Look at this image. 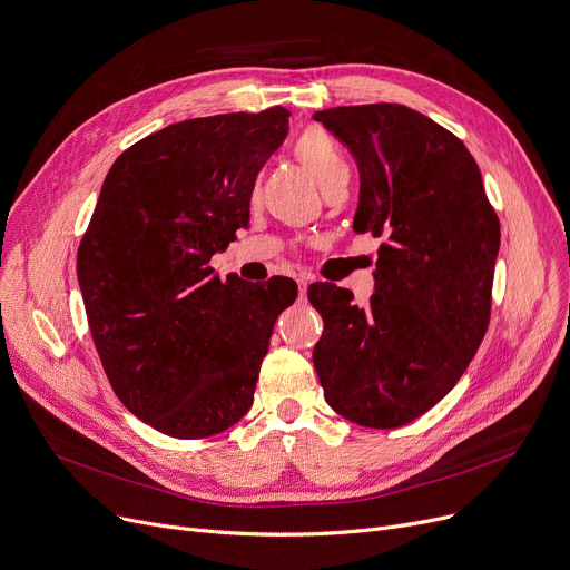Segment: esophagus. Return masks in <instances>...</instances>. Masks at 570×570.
<instances>
[{
	"label": "esophagus",
	"instance_id": "1",
	"mask_svg": "<svg viewBox=\"0 0 570 570\" xmlns=\"http://www.w3.org/2000/svg\"><path fill=\"white\" fill-rule=\"evenodd\" d=\"M295 282H297V291H301V297H305V293H307V286H309L307 277H297Z\"/></svg>",
	"mask_w": 570,
	"mask_h": 570
}]
</instances>
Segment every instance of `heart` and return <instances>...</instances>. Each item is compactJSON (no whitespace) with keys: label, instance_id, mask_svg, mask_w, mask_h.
<instances>
[{"label":"heart","instance_id":"1","mask_svg":"<svg viewBox=\"0 0 570 570\" xmlns=\"http://www.w3.org/2000/svg\"><path fill=\"white\" fill-rule=\"evenodd\" d=\"M295 155L301 164L316 179V185L325 191L346 189L348 185V164L337 142L321 129H309L295 142Z\"/></svg>","mask_w":570,"mask_h":570}]
</instances>
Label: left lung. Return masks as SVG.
Segmentation results:
<instances>
[{"label":"left lung","mask_w":570,"mask_h":570,"mask_svg":"<svg viewBox=\"0 0 570 570\" xmlns=\"http://www.w3.org/2000/svg\"><path fill=\"white\" fill-rule=\"evenodd\" d=\"M314 119L361 170L353 230L381 237L370 307L309 286L323 316L314 370L346 421L402 428L453 391L488 333L499 217L464 142L423 112L367 104Z\"/></svg>","instance_id":"1"}]
</instances>
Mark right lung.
<instances>
[{
    "label": "right lung",
    "mask_w": 570,
    "mask_h": 570,
    "mask_svg": "<svg viewBox=\"0 0 570 570\" xmlns=\"http://www.w3.org/2000/svg\"><path fill=\"white\" fill-rule=\"evenodd\" d=\"M288 110L185 119L117 157L78 247V282L104 372L142 423L175 439L243 417L277 316L297 284L263 286L209 265L249 224L256 175Z\"/></svg>",
    "instance_id": "1"
}]
</instances>
